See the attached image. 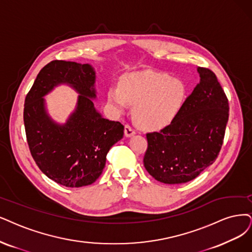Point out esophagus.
I'll list each match as a JSON object with an SVG mask.
<instances>
[{
    "instance_id": "1",
    "label": "esophagus",
    "mask_w": 252,
    "mask_h": 252,
    "mask_svg": "<svg viewBox=\"0 0 252 252\" xmlns=\"http://www.w3.org/2000/svg\"><path fill=\"white\" fill-rule=\"evenodd\" d=\"M135 134H136L135 129L131 126L126 125V126H125V135H126V137H127V138L128 137H132Z\"/></svg>"
}]
</instances>
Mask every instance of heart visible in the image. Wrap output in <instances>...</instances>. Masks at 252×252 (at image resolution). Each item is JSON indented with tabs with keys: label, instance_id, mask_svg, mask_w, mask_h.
Segmentation results:
<instances>
[{
	"label": "heart",
	"instance_id": "1",
	"mask_svg": "<svg viewBox=\"0 0 252 252\" xmlns=\"http://www.w3.org/2000/svg\"><path fill=\"white\" fill-rule=\"evenodd\" d=\"M187 95L183 81L168 74L143 71L127 74L120 87H111L108 101L117 113L124 112L127 102L134 105L136 123L146 129H160L169 126L179 115Z\"/></svg>",
	"mask_w": 252,
	"mask_h": 252
}]
</instances>
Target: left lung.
I'll list each match as a JSON object with an SVG mask.
<instances>
[{
    "label": "left lung",
    "mask_w": 252,
    "mask_h": 252,
    "mask_svg": "<svg viewBox=\"0 0 252 252\" xmlns=\"http://www.w3.org/2000/svg\"><path fill=\"white\" fill-rule=\"evenodd\" d=\"M199 83L179 115L161 132L146 134L143 164L154 179L178 185L194 180L219 155L228 121V100L216 74L197 67Z\"/></svg>",
    "instance_id": "8db88e82"
}]
</instances>
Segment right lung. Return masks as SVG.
<instances>
[{
  "mask_svg": "<svg viewBox=\"0 0 252 252\" xmlns=\"http://www.w3.org/2000/svg\"><path fill=\"white\" fill-rule=\"evenodd\" d=\"M67 85L79 95L64 124L47 113L44 96ZM95 70L90 64L55 60L39 71L25 99L24 124L31 155L39 169L57 184L80 188L94 183L110 148L124 137V126L95 109Z\"/></svg>",
  "mask_w": 252,
  "mask_h": 252,
  "instance_id": "1",
  "label": "right lung"
}]
</instances>
